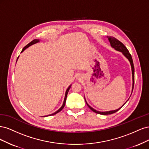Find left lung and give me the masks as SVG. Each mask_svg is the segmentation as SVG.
<instances>
[{"instance_id": "8db88e82", "label": "left lung", "mask_w": 149, "mask_h": 149, "mask_svg": "<svg viewBox=\"0 0 149 149\" xmlns=\"http://www.w3.org/2000/svg\"><path fill=\"white\" fill-rule=\"evenodd\" d=\"M108 40H109V41L110 42V45H111V46L113 47V48H114L115 50L118 51L119 52H121L122 54L126 57V58L129 60V62H130V64H131V70H132V92H131V93H132L133 88H134V67L133 61H132V59L131 55L130 53H129V51L127 50V49L126 47V46H124L121 41H119L118 40L116 39V38H115L111 37V36H109V37L108 36ZM128 100L126 101V102H127ZM85 100L86 103H87V106L88 107V108L91 110H92V111H93V112L97 113V114H103V115L111 114H113V113H114L117 112L118 110H119L120 109H121L124 106V104L126 103V102L125 103H124L123 105V106L121 108H118L117 109L112 110V111H97V110H96L94 108H93L92 107H91L90 105L87 103V101H86L85 98Z\"/></svg>"}]
</instances>
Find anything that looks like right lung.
<instances>
[{
	"label": "right lung",
	"mask_w": 149,
	"mask_h": 149,
	"mask_svg": "<svg viewBox=\"0 0 149 149\" xmlns=\"http://www.w3.org/2000/svg\"><path fill=\"white\" fill-rule=\"evenodd\" d=\"M40 42V40L39 39H35V40H33L32 41H31L29 44H28L26 46H25L23 48V49H22V52H23L24 51H25L26 49H27L28 47L29 46H31V45H34V44H36V43H37V42ZM18 57H19V56L18 57V58H17V60H18ZM71 85H69V87L68 88V89L66 90V92H65V97H64V102H63V104H62V107L57 110V111H56L55 113H52V114H49V115H47V116H45H45H51V115H54V114H57V113H59V112H60L61 110L64 108V106H65V102H66V98H67V96H68V92H69V89H70V87H71Z\"/></svg>",
	"instance_id": "right-lung-1"
}]
</instances>
